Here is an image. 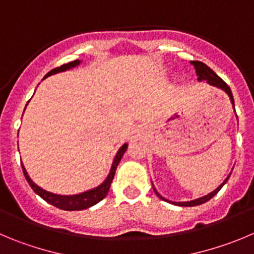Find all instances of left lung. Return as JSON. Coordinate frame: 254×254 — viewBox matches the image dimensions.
Segmentation results:
<instances>
[{"label": "left lung", "instance_id": "1", "mask_svg": "<svg viewBox=\"0 0 254 254\" xmlns=\"http://www.w3.org/2000/svg\"><path fill=\"white\" fill-rule=\"evenodd\" d=\"M190 63H191V65H194V68H195V71H196V75H198V80H199V81H202V80H207V82H209V84L213 85V86H217V87H219V89L224 90V91H226L227 94H228L229 99H231L232 104H233V106H234V99H233V95H232L231 87H229L228 85H227L226 82L223 81V80L220 79V77L218 76L217 73H215L214 71H213L212 68L209 67V66L205 65L204 63H202V61H190ZM229 177H231V174H229L228 177H227L226 181H224L223 183L220 184V186L218 187V188L215 189V190H213L212 193H209V194H208V195L202 196V198L195 199V200H190V202H179V203H178V202H170V200H168V199L163 198V196L160 195V194L158 193V191H156L155 189H154V191H155L156 195L159 196L160 199H163V200H165V202L173 203V204H175V205H181V207H194V205H200V204H203V203L208 202L209 199H212L213 196H214L215 194H217L218 191L220 190V188H222V187H223L224 184L227 183V181H228Z\"/></svg>", "mask_w": 254, "mask_h": 254}]
</instances>
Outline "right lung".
Instances as JSON below:
<instances>
[{
  "mask_svg": "<svg viewBox=\"0 0 254 254\" xmlns=\"http://www.w3.org/2000/svg\"><path fill=\"white\" fill-rule=\"evenodd\" d=\"M79 64H80L79 60H75V61H71V63H68V64H64V65L59 66V67L52 68V70L47 73L44 79H46L47 76H50V75H52V73L60 72V71H65V70H67V68L75 67V66L79 65ZM127 148V144H124V145L119 149V151H118V154H116V156H115V159H114L113 165H111L110 174H109V177L106 178V181L104 182L101 186H99L98 188L91 189V190H89V191H85V193L77 194V195H58V194H52V193H50V191L44 190V189L40 188V187H37L34 182L31 181L30 177L27 175V172H26V169L23 168V165H22L23 175H25L26 181H27V183L30 184L31 188L34 189L35 193L39 194V195L41 196L44 200H46V202L50 203V204L55 205L56 208H60V209H64V210L86 209V208L92 207V205L96 204V203H99L100 200H103V199L105 198V195L108 194L109 189H110L111 182H113V179H114V175H115L116 167H118V164H119L120 160H122V156L124 155Z\"/></svg>",
  "mask_w": 254,
  "mask_h": 254,
  "instance_id": "1",
  "label": "right lung"
}]
</instances>
